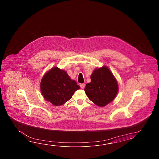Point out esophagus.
I'll return each instance as SVG.
<instances>
[{
	"instance_id": "34e87169",
	"label": "esophagus",
	"mask_w": 159,
	"mask_h": 159,
	"mask_svg": "<svg viewBox=\"0 0 159 159\" xmlns=\"http://www.w3.org/2000/svg\"><path fill=\"white\" fill-rule=\"evenodd\" d=\"M84 86H85V84H80V87H81V89H84Z\"/></svg>"
}]
</instances>
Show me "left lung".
I'll list each match as a JSON object with an SVG mask.
<instances>
[{"instance_id": "obj_1", "label": "left lung", "mask_w": 159, "mask_h": 159, "mask_svg": "<svg viewBox=\"0 0 159 159\" xmlns=\"http://www.w3.org/2000/svg\"><path fill=\"white\" fill-rule=\"evenodd\" d=\"M90 78L91 82L86 84L84 90L95 105L104 107L115 99L118 92V84L107 66L95 69Z\"/></svg>"}]
</instances>
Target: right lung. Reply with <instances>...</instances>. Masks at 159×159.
<instances>
[{"instance_id": "right-lung-1", "label": "right lung", "mask_w": 159, "mask_h": 159, "mask_svg": "<svg viewBox=\"0 0 159 159\" xmlns=\"http://www.w3.org/2000/svg\"><path fill=\"white\" fill-rule=\"evenodd\" d=\"M80 89L67 72L57 67L47 71L40 82V90L44 99L56 106L64 105Z\"/></svg>"}]
</instances>
